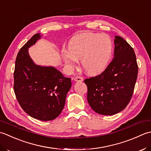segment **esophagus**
I'll use <instances>...</instances> for the list:
<instances>
[{
    "label": "esophagus",
    "instance_id": "esophagus-1",
    "mask_svg": "<svg viewBox=\"0 0 151 151\" xmlns=\"http://www.w3.org/2000/svg\"><path fill=\"white\" fill-rule=\"evenodd\" d=\"M74 80L76 81H78V82H81L83 81V79L82 78H81V77H78L77 76L76 77V78H74Z\"/></svg>",
    "mask_w": 151,
    "mask_h": 151
}]
</instances>
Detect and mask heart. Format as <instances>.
Returning <instances> with one entry per match:
<instances>
[{"instance_id": "b5f03b06", "label": "heart", "mask_w": 151, "mask_h": 151, "mask_svg": "<svg viewBox=\"0 0 151 151\" xmlns=\"http://www.w3.org/2000/svg\"><path fill=\"white\" fill-rule=\"evenodd\" d=\"M68 51L62 53L63 61L72 70L81 60L83 69L90 75H97L105 70L112 56L113 42L102 34L82 32L73 36L68 46Z\"/></svg>"}]
</instances>
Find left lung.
<instances>
[{
    "instance_id": "8db88e82",
    "label": "left lung",
    "mask_w": 151,
    "mask_h": 151,
    "mask_svg": "<svg viewBox=\"0 0 151 151\" xmlns=\"http://www.w3.org/2000/svg\"><path fill=\"white\" fill-rule=\"evenodd\" d=\"M114 58L97 76L85 79L87 100L95 112L104 115L116 114L127 106L136 84L138 66L136 54L130 44L115 36Z\"/></svg>"
}]
</instances>
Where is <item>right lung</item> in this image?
Returning <instances> with one entry per match:
<instances>
[{"instance_id":"right-lung-1","label":"right lung","mask_w":151,"mask_h":151,"mask_svg":"<svg viewBox=\"0 0 151 151\" xmlns=\"http://www.w3.org/2000/svg\"><path fill=\"white\" fill-rule=\"evenodd\" d=\"M41 37L40 33L36 34L18 53L14 90L18 102L27 114L47 121L56 119L62 112L72 82L55 67L37 65L33 62L29 48Z\"/></svg>"}]
</instances>
